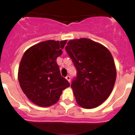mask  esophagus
<instances>
[{"label": "esophagus", "instance_id": "1", "mask_svg": "<svg viewBox=\"0 0 135 135\" xmlns=\"http://www.w3.org/2000/svg\"><path fill=\"white\" fill-rule=\"evenodd\" d=\"M66 79L68 80V81H69V82H70V76H66Z\"/></svg>", "mask_w": 135, "mask_h": 135}]
</instances>
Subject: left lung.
Returning a JSON list of instances; mask_svg holds the SVG:
<instances>
[{
    "label": "left lung",
    "instance_id": "left-lung-1",
    "mask_svg": "<svg viewBox=\"0 0 135 135\" xmlns=\"http://www.w3.org/2000/svg\"><path fill=\"white\" fill-rule=\"evenodd\" d=\"M65 50L77 70L71 84L77 103L88 109L100 105L110 96L116 79L111 53L85 38L70 40Z\"/></svg>",
    "mask_w": 135,
    "mask_h": 135
}]
</instances>
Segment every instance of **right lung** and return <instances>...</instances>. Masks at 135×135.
<instances>
[{"mask_svg": "<svg viewBox=\"0 0 135 135\" xmlns=\"http://www.w3.org/2000/svg\"><path fill=\"white\" fill-rule=\"evenodd\" d=\"M66 40H46L24 53L18 70L21 89L38 106L47 107L59 100L62 90L70 86L61 76L57 58L62 55Z\"/></svg>", "mask_w": 135, "mask_h": 135, "instance_id": "right-lung-1", "label": "right lung"}]
</instances>
